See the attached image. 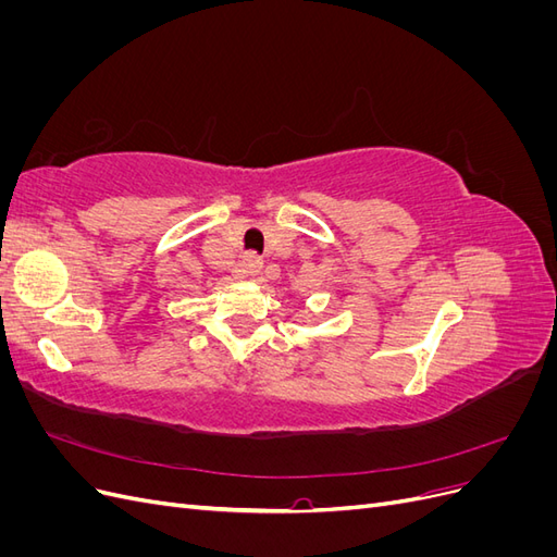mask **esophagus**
Returning a JSON list of instances; mask_svg holds the SVG:
<instances>
[{"mask_svg":"<svg viewBox=\"0 0 557 557\" xmlns=\"http://www.w3.org/2000/svg\"><path fill=\"white\" fill-rule=\"evenodd\" d=\"M242 269H244V274H258L262 269V258L258 256V252H246L242 260Z\"/></svg>","mask_w":557,"mask_h":557,"instance_id":"esophagus-1","label":"esophagus"}]
</instances>
